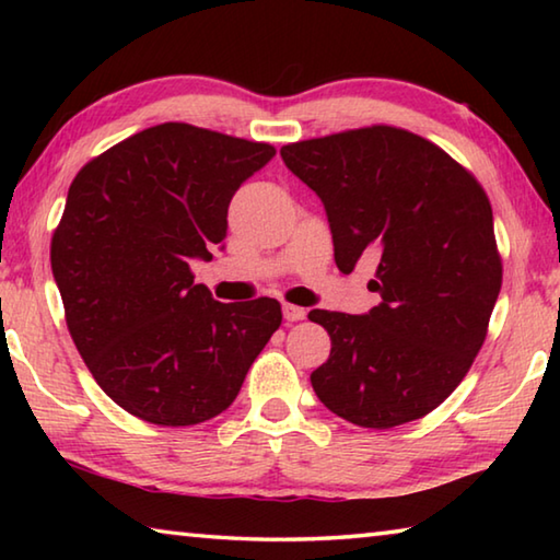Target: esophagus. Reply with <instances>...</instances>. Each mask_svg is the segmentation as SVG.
<instances>
[{
    "label": "esophagus",
    "instance_id": "obj_1",
    "mask_svg": "<svg viewBox=\"0 0 560 560\" xmlns=\"http://www.w3.org/2000/svg\"><path fill=\"white\" fill-rule=\"evenodd\" d=\"M283 318H287L289 324H296V320L306 318V308L293 306V303H283Z\"/></svg>",
    "mask_w": 560,
    "mask_h": 560
}]
</instances>
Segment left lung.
<instances>
[{
  "label": "left lung",
  "mask_w": 560,
  "mask_h": 560,
  "mask_svg": "<svg viewBox=\"0 0 560 560\" xmlns=\"http://www.w3.org/2000/svg\"><path fill=\"white\" fill-rule=\"evenodd\" d=\"M281 158L324 202L336 267L377 257V306L308 314L330 336L311 373L318 400L360 428L420 420L467 375L499 299L487 192L442 148L390 126L301 140Z\"/></svg>",
  "instance_id": "1"
}]
</instances>
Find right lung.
Returning a JSON list of instances; mask_svg holds the SVG:
<instances>
[{
    "mask_svg": "<svg viewBox=\"0 0 560 560\" xmlns=\"http://www.w3.org/2000/svg\"><path fill=\"white\" fill-rule=\"evenodd\" d=\"M277 150L163 122L73 177L51 240L66 324L101 390L140 420L224 412L281 326L277 299L220 303L189 264L226 236L236 189Z\"/></svg>",
    "mask_w": 560,
    "mask_h": 560,
    "instance_id": "1",
    "label": "right lung"
}]
</instances>
